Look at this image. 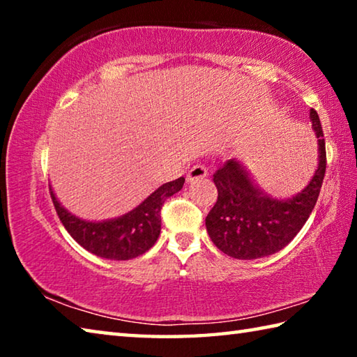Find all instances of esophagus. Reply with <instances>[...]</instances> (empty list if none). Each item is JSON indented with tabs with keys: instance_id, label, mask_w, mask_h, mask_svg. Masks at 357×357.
Segmentation results:
<instances>
[{
	"instance_id": "1",
	"label": "esophagus",
	"mask_w": 357,
	"mask_h": 357,
	"mask_svg": "<svg viewBox=\"0 0 357 357\" xmlns=\"http://www.w3.org/2000/svg\"><path fill=\"white\" fill-rule=\"evenodd\" d=\"M208 176V168L204 165H195L190 168L189 174H187V183H193V181L203 179Z\"/></svg>"
}]
</instances>
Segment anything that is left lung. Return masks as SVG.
<instances>
[{"instance_id": "left-lung-1", "label": "left lung", "mask_w": 357, "mask_h": 357, "mask_svg": "<svg viewBox=\"0 0 357 357\" xmlns=\"http://www.w3.org/2000/svg\"><path fill=\"white\" fill-rule=\"evenodd\" d=\"M319 162L304 190L288 200H274L253 184L238 160L214 173L217 202L206 215L208 234L217 249L238 259H257L282 250L301 231L315 208L326 173V143L317 110H310Z\"/></svg>"}]
</instances>
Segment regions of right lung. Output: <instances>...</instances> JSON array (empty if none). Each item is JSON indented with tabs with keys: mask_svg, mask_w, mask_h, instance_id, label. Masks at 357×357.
I'll list each match as a JSON object with an SVG mask.
<instances>
[{
	"mask_svg": "<svg viewBox=\"0 0 357 357\" xmlns=\"http://www.w3.org/2000/svg\"><path fill=\"white\" fill-rule=\"evenodd\" d=\"M178 178L160 185L142 204L123 217L105 222H86L68 213L50 189L59 220L83 249L108 259H132L143 255L155 244L160 234V209L168 197L184 185Z\"/></svg>",
	"mask_w": 357,
	"mask_h": 357,
	"instance_id": "1",
	"label": "right lung"
}]
</instances>
